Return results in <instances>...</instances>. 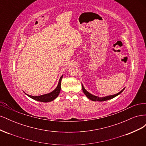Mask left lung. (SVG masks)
<instances>
[{"label":"left lung","mask_w":146,"mask_h":146,"mask_svg":"<svg viewBox=\"0 0 146 146\" xmlns=\"http://www.w3.org/2000/svg\"><path fill=\"white\" fill-rule=\"evenodd\" d=\"M82 90L84 92V94H85L86 95V96L87 97V98L92 100V101H99V102H102V101H105V100H110V99H111L114 98H115V97H116L117 96H118L119 94H120L121 92L124 90L125 88H123V90H122L120 92H118V93L116 94H114V95H111V96H106V97H104V98H99V97L98 96H94L92 95L91 94H90L89 92H88L85 89V88L83 87V85L82 84Z\"/></svg>","instance_id":"obj_1"}]
</instances>
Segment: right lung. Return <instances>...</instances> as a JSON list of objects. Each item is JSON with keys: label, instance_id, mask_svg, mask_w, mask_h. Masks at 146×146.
I'll use <instances>...</instances> for the list:
<instances>
[{"label": "right lung", "instance_id": "1", "mask_svg": "<svg viewBox=\"0 0 146 146\" xmlns=\"http://www.w3.org/2000/svg\"><path fill=\"white\" fill-rule=\"evenodd\" d=\"M63 76H61L60 78V80L58 82V85H57L56 88L55 89L52 91L50 93H48L46 94H44L41 96H32L30 95L27 94L30 98H32L35 100L42 102H51L54 100L55 99H56L58 96L60 94V92L61 90V80H62Z\"/></svg>", "mask_w": 146, "mask_h": 146}]
</instances>
